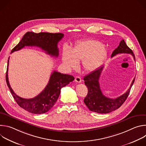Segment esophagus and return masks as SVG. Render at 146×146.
I'll list each match as a JSON object with an SVG mask.
<instances>
[{"label": "esophagus", "instance_id": "34e87169", "mask_svg": "<svg viewBox=\"0 0 146 146\" xmlns=\"http://www.w3.org/2000/svg\"><path fill=\"white\" fill-rule=\"evenodd\" d=\"M81 81H82V80H81V78L80 77H79V76H76V77H75V81H76V82H78V83H80V82H81Z\"/></svg>", "mask_w": 146, "mask_h": 146}]
</instances>
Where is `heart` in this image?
Returning <instances> with one entry per match:
<instances>
[{
	"label": "heart",
	"instance_id": "b5f03b06",
	"mask_svg": "<svg viewBox=\"0 0 146 146\" xmlns=\"http://www.w3.org/2000/svg\"><path fill=\"white\" fill-rule=\"evenodd\" d=\"M108 56V50L100 41L95 40L80 41L72 50L65 48L62 53V60L68 68H76L78 62L87 72H93L102 66Z\"/></svg>",
	"mask_w": 146,
	"mask_h": 146
}]
</instances>
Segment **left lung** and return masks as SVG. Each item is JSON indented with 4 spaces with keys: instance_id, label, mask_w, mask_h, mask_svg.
Listing matches in <instances>:
<instances>
[{
    "instance_id": "1",
    "label": "left lung",
    "mask_w": 146,
    "mask_h": 146,
    "mask_svg": "<svg viewBox=\"0 0 146 146\" xmlns=\"http://www.w3.org/2000/svg\"><path fill=\"white\" fill-rule=\"evenodd\" d=\"M122 53L131 54L135 60V56L132 50L128 47L123 39L120 41L119 46L114 50L111 56L113 57L118 54ZM103 67L104 66L99 68L84 77V83L88 88V94L84 102L90 111L98 113L106 114L118 109L126 100L135 78L133 80L129 88L125 93L115 99L107 98L102 94L99 82Z\"/></svg>"
}]
</instances>
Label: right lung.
<instances>
[{
  "instance_id": "1",
  "label": "right lung",
  "mask_w": 146,
  "mask_h": 146,
  "mask_svg": "<svg viewBox=\"0 0 146 146\" xmlns=\"http://www.w3.org/2000/svg\"><path fill=\"white\" fill-rule=\"evenodd\" d=\"M64 36V35L61 33L40 32L36 33L28 32L11 52L22 49L25 46H36L41 48L47 54L58 57L59 50L57 44ZM9 62V60L7 62L6 75L7 86L18 105L26 111L33 114H40L49 111L59 98L61 88L69 84L70 82L73 81L74 79L73 76L54 71L50 76L47 86L42 92L33 98L24 99L16 95L10 87L7 72Z\"/></svg>"
}]
</instances>
